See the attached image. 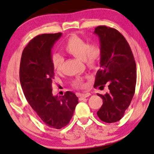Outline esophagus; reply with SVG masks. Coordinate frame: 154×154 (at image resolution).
Masks as SVG:
<instances>
[{
    "mask_svg": "<svg viewBox=\"0 0 154 154\" xmlns=\"http://www.w3.org/2000/svg\"><path fill=\"white\" fill-rule=\"evenodd\" d=\"M90 95H91V93H87L82 94V95H80V97H79V99L82 100L84 99V98H86V97H89V96H90Z\"/></svg>",
    "mask_w": 154,
    "mask_h": 154,
    "instance_id": "obj_1",
    "label": "esophagus"
}]
</instances>
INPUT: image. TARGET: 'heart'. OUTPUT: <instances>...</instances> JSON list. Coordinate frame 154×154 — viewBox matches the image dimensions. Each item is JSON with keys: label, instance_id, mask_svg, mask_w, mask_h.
<instances>
[{"label": "heart", "instance_id": "1", "mask_svg": "<svg viewBox=\"0 0 154 154\" xmlns=\"http://www.w3.org/2000/svg\"><path fill=\"white\" fill-rule=\"evenodd\" d=\"M63 49L76 58L82 59L89 68H95L99 63L102 55V50L97 44H89L86 40L77 35L70 36L63 45ZM52 64L56 71L61 70L63 59L58 54L52 56ZM84 80L77 78L72 82L73 87L82 88L84 87Z\"/></svg>", "mask_w": 154, "mask_h": 154}]
</instances>
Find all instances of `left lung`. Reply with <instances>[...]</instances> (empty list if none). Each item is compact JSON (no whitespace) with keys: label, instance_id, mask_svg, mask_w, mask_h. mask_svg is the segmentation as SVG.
Masks as SVG:
<instances>
[{"label":"left lung","instance_id":"8db88e82","mask_svg":"<svg viewBox=\"0 0 154 154\" xmlns=\"http://www.w3.org/2000/svg\"><path fill=\"white\" fill-rule=\"evenodd\" d=\"M94 33L99 36L102 50L101 68L96 74L94 88H109L104 95L97 94L103 104L97 114L104 122H116L124 116L134 95L136 61L127 41L116 29L100 26Z\"/></svg>","mask_w":154,"mask_h":154}]
</instances>
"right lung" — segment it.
<instances>
[{"label":"right lung","mask_w":154,"mask_h":154,"mask_svg":"<svg viewBox=\"0 0 154 154\" xmlns=\"http://www.w3.org/2000/svg\"><path fill=\"white\" fill-rule=\"evenodd\" d=\"M61 32L43 34L29 41L23 51L19 77L27 102L43 123L56 129L68 125L78 104L75 93L66 91L62 97L52 95L54 79L51 50Z\"/></svg>","instance_id":"add662e5"}]
</instances>
